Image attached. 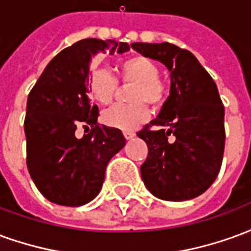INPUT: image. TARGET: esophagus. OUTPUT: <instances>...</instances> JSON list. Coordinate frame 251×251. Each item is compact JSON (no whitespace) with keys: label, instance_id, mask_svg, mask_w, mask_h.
<instances>
[{"label":"esophagus","instance_id":"obj_1","mask_svg":"<svg viewBox=\"0 0 251 251\" xmlns=\"http://www.w3.org/2000/svg\"><path fill=\"white\" fill-rule=\"evenodd\" d=\"M124 136H125L126 140H130V138H133V137L136 136V133L131 130H125L124 131Z\"/></svg>","mask_w":251,"mask_h":251}]
</instances>
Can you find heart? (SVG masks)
Masks as SVG:
<instances>
[{"instance_id":"obj_1","label":"heart","mask_w":251,"mask_h":251,"mask_svg":"<svg viewBox=\"0 0 251 251\" xmlns=\"http://www.w3.org/2000/svg\"><path fill=\"white\" fill-rule=\"evenodd\" d=\"M122 82L136 83L131 88L130 99L133 103H117L102 114L104 125L122 130L134 129L149 118V103L160 107L168 95V84L160 77V68L156 63L145 56H134L121 64ZM90 93L99 103L107 104L114 98L118 79L111 72L98 67L90 74Z\"/></svg>"}]
</instances>
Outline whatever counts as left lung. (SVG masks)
I'll use <instances>...</instances> for the list:
<instances>
[{
  "mask_svg": "<svg viewBox=\"0 0 251 251\" xmlns=\"http://www.w3.org/2000/svg\"><path fill=\"white\" fill-rule=\"evenodd\" d=\"M131 48L171 71V94L156 120L137 136L148 145L141 176L158 199H194L210 188L225 152V106L215 82L198 59L171 43Z\"/></svg>",
  "mask_w": 251,
  "mask_h": 251,
  "instance_id": "left-lung-1",
  "label": "left lung"
}]
</instances>
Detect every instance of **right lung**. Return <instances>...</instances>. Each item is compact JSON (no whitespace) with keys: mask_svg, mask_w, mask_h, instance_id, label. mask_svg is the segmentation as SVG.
<instances>
[{"mask_svg":"<svg viewBox=\"0 0 251 251\" xmlns=\"http://www.w3.org/2000/svg\"><path fill=\"white\" fill-rule=\"evenodd\" d=\"M130 50L127 43L84 39L48 63L30 90L24 130L26 167L44 198L77 207L99 194L110 158L125 145L120 129L98 124V106L88 97V63L100 52ZM79 126L90 131L77 139Z\"/></svg>","mask_w":251,"mask_h":251,"instance_id":"right-lung-1","label":"right lung"}]
</instances>
